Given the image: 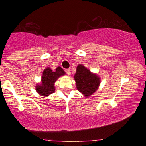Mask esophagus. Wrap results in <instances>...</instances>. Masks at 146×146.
<instances>
[{
    "label": "esophagus",
    "instance_id": "esophagus-1",
    "mask_svg": "<svg viewBox=\"0 0 146 146\" xmlns=\"http://www.w3.org/2000/svg\"><path fill=\"white\" fill-rule=\"evenodd\" d=\"M65 72H66V73L68 75H71V71H70V69H65Z\"/></svg>",
    "mask_w": 146,
    "mask_h": 146
}]
</instances>
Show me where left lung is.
I'll return each instance as SVG.
<instances>
[{
  "instance_id": "1",
  "label": "left lung",
  "mask_w": 146,
  "mask_h": 146,
  "mask_svg": "<svg viewBox=\"0 0 146 146\" xmlns=\"http://www.w3.org/2000/svg\"><path fill=\"white\" fill-rule=\"evenodd\" d=\"M78 90L86 97L93 94L98 89L100 83V78L90 73L83 65L79 64L74 76Z\"/></svg>"
}]
</instances>
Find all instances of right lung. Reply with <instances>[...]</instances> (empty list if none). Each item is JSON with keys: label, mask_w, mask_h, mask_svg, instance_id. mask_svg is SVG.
Instances as JSON below:
<instances>
[{"label": "right lung", "mask_w": 146, "mask_h": 146, "mask_svg": "<svg viewBox=\"0 0 146 146\" xmlns=\"http://www.w3.org/2000/svg\"><path fill=\"white\" fill-rule=\"evenodd\" d=\"M64 74V71L60 66L56 68L55 71L50 68H46L42 76V84L36 86L37 92L43 96H48L53 93L55 91L54 83L59 77Z\"/></svg>", "instance_id": "obj_1"}]
</instances>
